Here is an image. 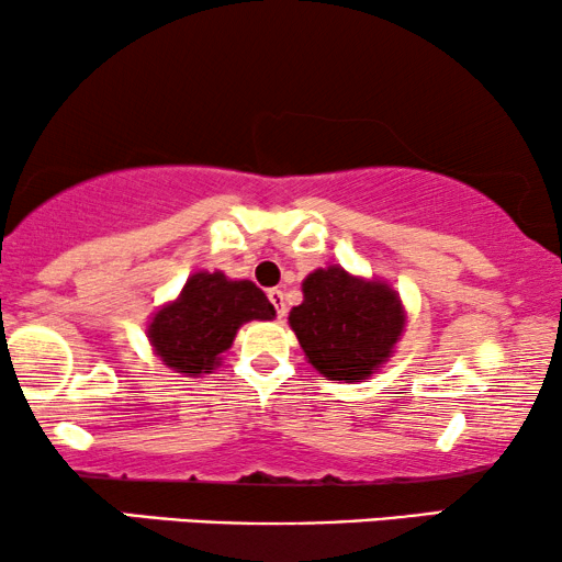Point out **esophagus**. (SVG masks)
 I'll use <instances>...</instances> for the list:
<instances>
[{
	"mask_svg": "<svg viewBox=\"0 0 562 562\" xmlns=\"http://www.w3.org/2000/svg\"><path fill=\"white\" fill-rule=\"evenodd\" d=\"M268 299H271V304L276 307V315H279V319L286 317V302H283V291L271 289V291H268Z\"/></svg>",
	"mask_w": 562,
	"mask_h": 562,
	"instance_id": "esophagus-1",
	"label": "esophagus"
}]
</instances>
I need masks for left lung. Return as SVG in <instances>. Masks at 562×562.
I'll use <instances>...</instances> for the list:
<instances>
[{
  "mask_svg": "<svg viewBox=\"0 0 562 562\" xmlns=\"http://www.w3.org/2000/svg\"><path fill=\"white\" fill-rule=\"evenodd\" d=\"M302 291L304 302L291 310L289 325L319 374L356 382L390 359L405 327L395 289L330 266L310 273Z\"/></svg>",
  "mask_w": 562,
  "mask_h": 562,
  "instance_id": "8db88e82",
  "label": "left lung"
}]
</instances>
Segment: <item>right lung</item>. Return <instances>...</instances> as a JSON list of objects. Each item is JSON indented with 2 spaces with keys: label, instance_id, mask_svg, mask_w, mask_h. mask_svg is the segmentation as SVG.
Here are the masks:
<instances>
[{
  "label": "right lung",
  "instance_id": "add662e5",
  "mask_svg": "<svg viewBox=\"0 0 562 562\" xmlns=\"http://www.w3.org/2000/svg\"><path fill=\"white\" fill-rule=\"evenodd\" d=\"M276 310L252 281H229L222 271L193 273L175 302L151 317L149 340L167 367L199 376L218 367L239 325L273 319Z\"/></svg>",
  "mask_w": 562,
  "mask_h": 562
}]
</instances>
